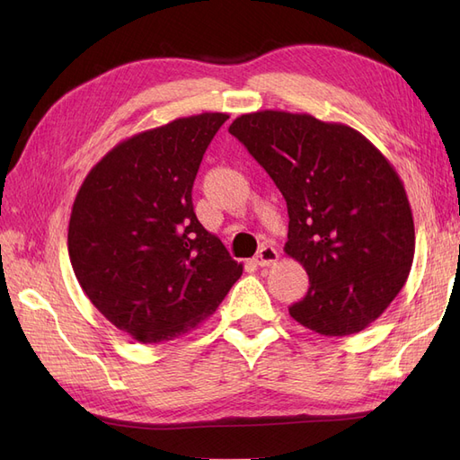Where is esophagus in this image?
Wrapping results in <instances>:
<instances>
[{
	"instance_id": "esophagus-1",
	"label": "esophagus",
	"mask_w": 460,
	"mask_h": 460,
	"mask_svg": "<svg viewBox=\"0 0 460 460\" xmlns=\"http://www.w3.org/2000/svg\"><path fill=\"white\" fill-rule=\"evenodd\" d=\"M278 261V252L272 245H262L259 249V253L255 255V262L259 267H270V264H276Z\"/></svg>"
}]
</instances>
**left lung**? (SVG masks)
<instances>
[{
  "label": "left lung",
  "instance_id": "left-lung-1",
  "mask_svg": "<svg viewBox=\"0 0 460 460\" xmlns=\"http://www.w3.org/2000/svg\"><path fill=\"white\" fill-rule=\"evenodd\" d=\"M228 132L286 199L284 252L311 284L291 318L320 336L370 326L405 286L414 257L412 211L392 163L355 128L307 113L257 111Z\"/></svg>",
  "mask_w": 460,
  "mask_h": 460
}]
</instances>
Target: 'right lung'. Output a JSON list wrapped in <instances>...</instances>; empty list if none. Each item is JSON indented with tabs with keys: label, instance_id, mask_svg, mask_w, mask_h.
<instances>
[{
	"label": "right lung",
	"instance_id": "obj_1",
	"mask_svg": "<svg viewBox=\"0 0 460 460\" xmlns=\"http://www.w3.org/2000/svg\"><path fill=\"white\" fill-rule=\"evenodd\" d=\"M226 113H201L134 134L82 182L68 222V257L88 299L142 343L198 328L243 267L193 213L203 153Z\"/></svg>",
	"mask_w": 460,
	"mask_h": 460
}]
</instances>
